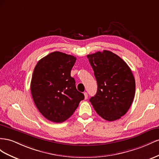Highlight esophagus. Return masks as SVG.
Instances as JSON below:
<instances>
[{"label":"esophagus","mask_w":159,"mask_h":159,"mask_svg":"<svg viewBox=\"0 0 159 159\" xmlns=\"http://www.w3.org/2000/svg\"><path fill=\"white\" fill-rule=\"evenodd\" d=\"M84 99H87L88 98V93L87 92L84 93Z\"/></svg>","instance_id":"34e87169"}]
</instances>
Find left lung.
Instances as JSON below:
<instances>
[{
	"instance_id": "left-lung-1",
	"label": "left lung",
	"mask_w": 159,
	"mask_h": 159,
	"mask_svg": "<svg viewBox=\"0 0 159 159\" xmlns=\"http://www.w3.org/2000/svg\"><path fill=\"white\" fill-rule=\"evenodd\" d=\"M97 82V92L90 98L102 119L114 121L125 115L135 94V80L127 64L108 51L88 54Z\"/></svg>"
}]
</instances>
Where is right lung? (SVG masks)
Wrapping results in <instances>:
<instances>
[{
	"label": "right lung",
	"mask_w": 159,
	"mask_h": 159,
	"mask_svg": "<svg viewBox=\"0 0 159 159\" xmlns=\"http://www.w3.org/2000/svg\"><path fill=\"white\" fill-rule=\"evenodd\" d=\"M76 60L74 56L55 51L41 58L34 69L32 97L39 112L52 122L69 119L84 98L70 76Z\"/></svg>",
	"instance_id": "obj_1"
}]
</instances>
